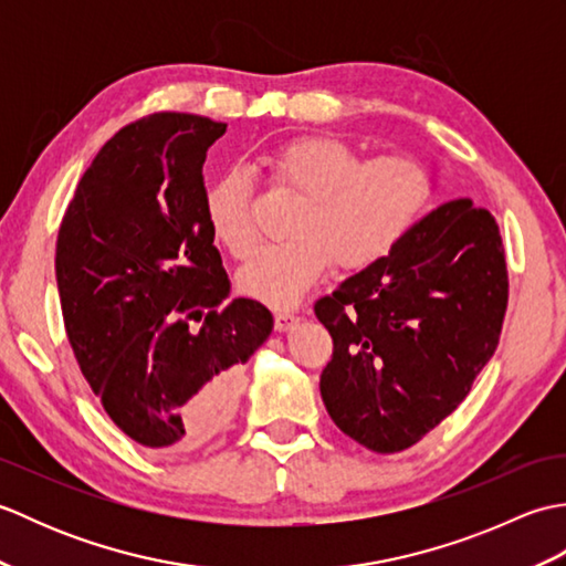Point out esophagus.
Wrapping results in <instances>:
<instances>
[{"label":"esophagus","mask_w":566,"mask_h":566,"mask_svg":"<svg viewBox=\"0 0 566 566\" xmlns=\"http://www.w3.org/2000/svg\"><path fill=\"white\" fill-rule=\"evenodd\" d=\"M296 321H298V316L290 308H276L274 311V328L276 331H290Z\"/></svg>","instance_id":"obj_1"}]
</instances>
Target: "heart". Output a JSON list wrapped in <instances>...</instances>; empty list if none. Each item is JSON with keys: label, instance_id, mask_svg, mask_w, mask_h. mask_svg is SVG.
I'll list each match as a JSON object with an SVG mask.
<instances>
[{"label": "heart", "instance_id": "obj_1", "mask_svg": "<svg viewBox=\"0 0 566 566\" xmlns=\"http://www.w3.org/2000/svg\"><path fill=\"white\" fill-rule=\"evenodd\" d=\"M274 189L302 197L286 243L264 248L238 276L240 290L268 304H290L331 264L365 272L389 260L436 199L430 167L411 155L367 158L335 136H296L262 155ZM255 182L245 167H228L203 197L216 240L235 260L258 248L252 221Z\"/></svg>", "mask_w": 566, "mask_h": 566}]
</instances>
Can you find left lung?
I'll return each instance as SVG.
<instances>
[{
	"mask_svg": "<svg viewBox=\"0 0 566 566\" xmlns=\"http://www.w3.org/2000/svg\"><path fill=\"white\" fill-rule=\"evenodd\" d=\"M506 308L494 216L469 199L430 211L389 260L314 304L333 338L321 396L335 426L379 454L423 440L496 353Z\"/></svg>",
	"mask_w": 566,
	"mask_h": 566,
	"instance_id": "obj_1",
	"label": "left lung"
}]
</instances>
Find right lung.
<instances>
[{"label": "right lung", "mask_w": 566, "mask_h": 566, "mask_svg": "<svg viewBox=\"0 0 566 566\" xmlns=\"http://www.w3.org/2000/svg\"><path fill=\"white\" fill-rule=\"evenodd\" d=\"M226 124L155 112L92 160L57 228L72 353L106 416L155 452L201 448L231 420L243 365L272 333L231 282L203 211V160Z\"/></svg>", "instance_id": "right-lung-1"}]
</instances>
